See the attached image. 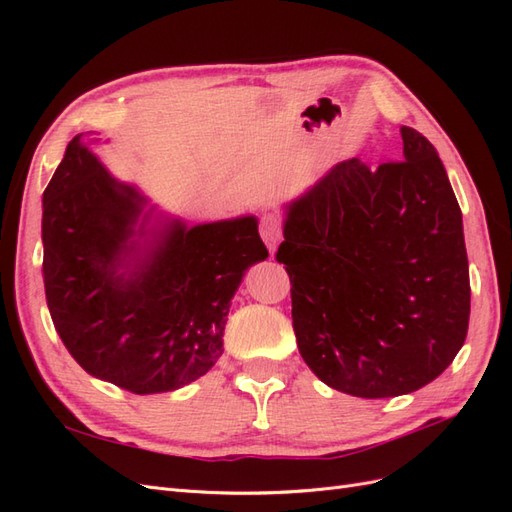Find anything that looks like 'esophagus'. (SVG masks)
Returning a JSON list of instances; mask_svg holds the SVG:
<instances>
[{"instance_id": "1", "label": "esophagus", "mask_w": 512, "mask_h": 512, "mask_svg": "<svg viewBox=\"0 0 512 512\" xmlns=\"http://www.w3.org/2000/svg\"><path fill=\"white\" fill-rule=\"evenodd\" d=\"M260 237H262V241L267 243L269 250L275 252L277 243H280V239H282V222L277 220L273 213L262 215V220H260Z\"/></svg>"}]
</instances>
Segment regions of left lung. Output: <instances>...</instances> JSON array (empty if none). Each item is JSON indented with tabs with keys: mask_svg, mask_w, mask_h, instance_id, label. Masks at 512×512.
<instances>
[{
	"mask_svg": "<svg viewBox=\"0 0 512 512\" xmlns=\"http://www.w3.org/2000/svg\"><path fill=\"white\" fill-rule=\"evenodd\" d=\"M401 162L335 164L286 205L277 262L307 367L354 397H397L436 380L468 335L461 209L438 151L401 126Z\"/></svg>",
	"mask_w": 512,
	"mask_h": 512,
	"instance_id": "obj_1",
	"label": "left lung"
}]
</instances>
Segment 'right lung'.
<instances>
[{
    "mask_svg": "<svg viewBox=\"0 0 512 512\" xmlns=\"http://www.w3.org/2000/svg\"><path fill=\"white\" fill-rule=\"evenodd\" d=\"M147 203L81 134L42 194L44 292L61 342L87 374L136 395L207 374L230 299L269 256L254 215L190 228Z\"/></svg>",
    "mask_w": 512,
    "mask_h": 512,
    "instance_id": "right-lung-1",
    "label": "right lung"
}]
</instances>
